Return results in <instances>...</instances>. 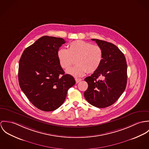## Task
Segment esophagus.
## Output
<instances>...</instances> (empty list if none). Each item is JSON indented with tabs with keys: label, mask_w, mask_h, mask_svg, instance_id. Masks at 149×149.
<instances>
[{
	"label": "esophagus",
	"mask_w": 149,
	"mask_h": 149,
	"mask_svg": "<svg viewBox=\"0 0 149 149\" xmlns=\"http://www.w3.org/2000/svg\"><path fill=\"white\" fill-rule=\"evenodd\" d=\"M82 80V79H81V78H75V81L77 83L81 82Z\"/></svg>",
	"instance_id": "esophagus-1"
}]
</instances>
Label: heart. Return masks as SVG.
Masks as SVG:
<instances>
[{"label":"heart","mask_w":149,"mask_h":149,"mask_svg":"<svg viewBox=\"0 0 149 149\" xmlns=\"http://www.w3.org/2000/svg\"><path fill=\"white\" fill-rule=\"evenodd\" d=\"M57 56L60 65L64 69L68 68L77 59V66L69 68L66 72L75 77H80L98 69L103 60V51L98 45L75 40L69 44L68 50L62 48L58 50Z\"/></svg>","instance_id":"1"}]
</instances>
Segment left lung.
Masks as SVG:
<instances>
[{"label":"left lung","mask_w":149,"mask_h":149,"mask_svg":"<svg viewBox=\"0 0 149 149\" xmlns=\"http://www.w3.org/2000/svg\"><path fill=\"white\" fill-rule=\"evenodd\" d=\"M103 51V60L98 69L84 81L88 88L84 98L91 105L105 108L114 104L125 91L127 84V64L122 52L114 44L96 39ZM100 77L102 79L98 80Z\"/></svg>","instance_id":"1"}]
</instances>
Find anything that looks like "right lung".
<instances>
[{
  "label": "right lung",
  "mask_w": 149,
  "mask_h": 149,
  "mask_svg": "<svg viewBox=\"0 0 149 149\" xmlns=\"http://www.w3.org/2000/svg\"><path fill=\"white\" fill-rule=\"evenodd\" d=\"M66 43L61 38L44 36L23 51L19 63L21 90L36 107L45 111L59 108L75 81L59 64L57 52Z\"/></svg>",
  "instance_id": "add662e5"
}]
</instances>
